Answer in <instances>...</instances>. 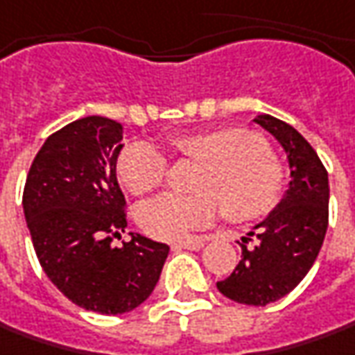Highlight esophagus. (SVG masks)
Wrapping results in <instances>:
<instances>
[{
	"label": "esophagus",
	"instance_id": "esophagus-1",
	"mask_svg": "<svg viewBox=\"0 0 355 355\" xmlns=\"http://www.w3.org/2000/svg\"><path fill=\"white\" fill-rule=\"evenodd\" d=\"M202 248H204V239H190V241H177V243H173V250L200 251Z\"/></svg>",
	"mask_w": 355,
	"mask_h": 355
}]
</instances>
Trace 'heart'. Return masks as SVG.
<instances>
[{
  "label": "heart",
  "mask_w": 355,
  "mask_h": 355,
  "mask_svg": "<svg viewBox=\"0 0 355 355\" xmlns=\"http://www.w3.org/2000/svg\"><path fill=\"white\" fill-rule=\"evenodd\" d=\"M180 157L204 163L194 194H161L137 212L139 226L151 238L187 239L212 224L227 206L234 220L269 212L281 194L285 173L279 157L243 128H214L180 133L168 139ZM165 153L145 141L129 143L119 155L117 177L135 196L157 190L166 178Z\"/></svg>",
  "instance_id": "b5f03b06"
}]
</instances>
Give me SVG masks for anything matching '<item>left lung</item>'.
<instances>
[{"mask_svg": "<svg viewBox=\"0 0 355 355\" xmlns=\"http://www.w3.org/2000/svg\"><path fill=\"white\" fill-rule=\"evenodd\" d=\"M253 121L283 147L288 184L281 202L248 234L257 239L253 250L241 245V261L216 287L239 304L265 306L288 295L311 271L328 227L330 189L318 155L297 129L267 114Z\"/></svg>", "mask_w": 355, "mask_h": 355, "instance_id": "left-lung-1", "label": "left lung"}]
</instances>
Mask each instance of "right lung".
I'll return each instance as SVG.
<instances>
[{
	"instance_id": "add662e5",
	"label": "right lung",
	"mask_w": 355,
	"mask_h": 355,
	"mask_svg": "<svg viewBox=\"0 0 355 355\" xmlns=\"http://www.w3.org/2000/svg\"><path fill=\"white\" fill-rule=\"evenodd\" d=\"M123 128L88 116L44 141L33 161L23 212L37 259L68 300L100 314H123L149 299L168 245L125 232V196L117 184Z\"/></svg>"
}]
</instances>
